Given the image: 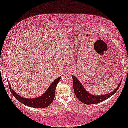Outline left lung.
Wrapping results in <instances>:
<instances>
[{
    "mask_svg": "<svg viewBox=\"0 0 128 128\" xmlns=\"http://www.w3.org/2000/svg\"><path fill=\"white\" fill-rule=\"evenodd\" d=\"M73 78V87L74 90V94H75L76 98L78 99L83 104L86 105H90V104H96L100 103L102 101L105 100L108 98L112 96L115 92H117V90L120 87L121 82L118 84L117 88L114 89L112 92L103 95H92V94H90L86 91L84 88L82 84L80 82V81L77 79V78L74 76L72 75Z\"/></svg>",
    "mask_w": 128,
    "mask_h": 128,
    "instance_id": "8db88e82",
    "label": "left lung"
}]
</instances>
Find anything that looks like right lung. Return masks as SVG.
I'll return each instance as SVG.
<instances>
[{"instance_id": "obj_1", "label": "right lung", "mask_w": 128, "mask_h": 128, "mask_svg": "<svg viewBox=\"0 0 128 128\" xmlns=\"http://www.w3.org/2000/svg\"><path fill=\"white\" fill-rule=\"evenodd\" d=\"M60 79H61V76H60L59 78L56 79L54 81H53L48 90L46 91L44 93L42 94V96L36 98H33V99H28V98H23V97L19 96L16 92H14V91L13 90L10 84H9V82L8 84L11 93L15 97L16 99L20 103L27 105V106L32 107V108H43L49 106L54 100L55 89L57 84L60 80Z\"/></svg>"}]
</instances>
